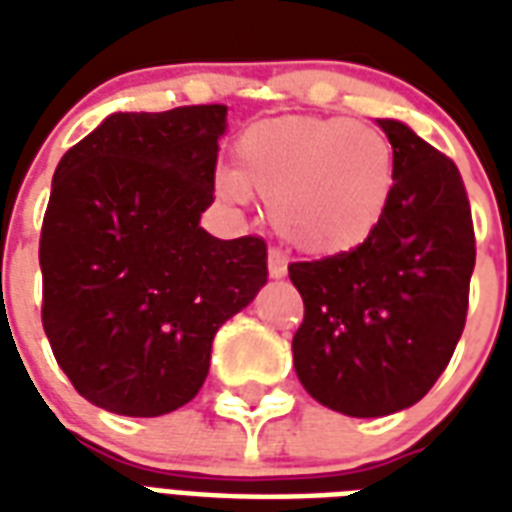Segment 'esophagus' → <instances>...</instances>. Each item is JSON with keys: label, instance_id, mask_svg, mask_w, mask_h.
<instances>
[{"label": "esophagus", "instance_id": "1", "mask_svg": "<svg viewBox=\"0 0 512 512\" xmlns=\"http://www.w3.org/2000/svg\"><path fill=\"white\" fill-rule=\"evenodd\" d=\"M268 274L274 279L288 274V257L282 255L279 249H271V252H268Z\"/></svg>", "mask_w": 512, "mask_h": 512}]
</instances>
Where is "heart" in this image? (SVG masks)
Listing matches in <instances>:
<instances>
[{"instance_id":"heart-1","label":"heart","mask_w":512,"mask_h":512,"mask_svg":"<svg viewBox=\"0 0 512 512\" xmlns=\"http://www.w3.org/2000/svg\"><path fill=\"white\" fill-rule=\"evenodd\" d=\"M395 186V153L381 128L345 117H277L235 142L227 200L271 202L277 233L304 255L348 252L381 222Z\"/></svg>"}]
</instances>
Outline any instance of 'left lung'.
<instances>
[{
  "label": "left lung",
  "mask_w": 512,
  "mask_h": 512,
  "mask_svg": "<svg viewBox=\"0 0 512 512\" xmlns=\"http://www.w3.org/2000/svg\"><path fill=\"white\" fill-rule=\"evenodd\" d=\"M378 126L395 153L378 227L351 252L288 266L304 299L296 376L348 417H386L428 395L461 340L474 271L458 167L403 123Z\"/></svg>",
  "instance_id": "8db88e82"
}]
</instances>
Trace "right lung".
Instances as JSON below:
<instances>
[{
  "mask_svg": "<svg viewBox=\"0 0 512 512\" xmlns=\"http://www.w3.org/2000/svg\"><path fill=\"white\" fill-rule=\"evenodd\" d=\"M227 106L117 112L57 164L40 230L43 329L76 392L161 417L200 392L213 334L266 285V241L200 227Z\"/></svg>",
  "mask_w": 512,
  "mask_h": 512,
  "instance_id": "right-lung-1",
  "label": "right lung"
}]
</instances>
